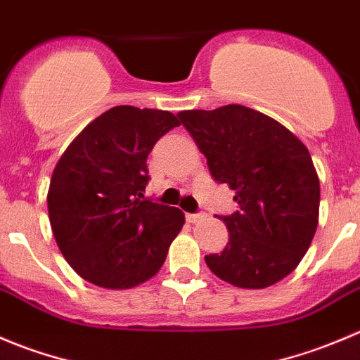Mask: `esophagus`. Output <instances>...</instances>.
<instances>
[{
	"instance_id": "1",
	"label": "esophagus",
	"mask_w": 360,
	"mask_h": 360,
	"mask_svg": "<svg viewBox=\"0 0 360 360\" xmlns=\"http://www.w3.org/2000/svg\"><path fill=\"white\" fill-rule=\"evenodd\" d=\"M205 213H187L185 215V219L188 220L191 224H195V222H201V220H205Z\"/></svg>"
}]
</instances>
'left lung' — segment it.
Returning a JSON list of instances; mask_svg holds the SVG:
<instances>
[{
  "label": "left lung",
  "instance_id": "left-lung-1",
  "mask_svg": "<svg viewBox=\"0 0 360 360\" xmlns=\"http://www.w3.org/2000/svg\"><path fill=\"white\" fill-rule=\"evenodd\" d=\"M179 119L240 206L219 217L229 241L206 255V266L241 289L275 285L297 268L319 224L320 184L308 148L275 119L241 105L185 110Z\"/></svg>",
  "mask_w": 360,
  "mask_h": 360
}]
</instances>
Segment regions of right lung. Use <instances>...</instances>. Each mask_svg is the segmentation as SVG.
<instances>
[{
    "mask_svg": "<svg viewBox=\"0 0 360 360\" xmlns=\"http://www.w3.org/2000/svg\"><path fill=\"white\" fill-rule=\"evenodd\" d=\"M176 126L166 110L113 106L60 155L47 194L49 219L60 254L87 282L131 289L165 264L185 217L143 199V192L148 154Z\"/></svg>",
    "mask_w": 360,
    "mask_h": 360,
    "instance_id": "obj_1",
    "label": "right lung"
}]
</instances>
